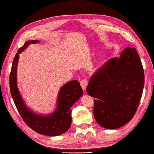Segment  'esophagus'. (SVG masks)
Here are the masks:
<instances>
[{
  "label": "esophagus",
  "instance_id": "1",
  "mask_svg": "<svg viewBox=\"0 0 154 154\" xmlns=\"http://www.w3.org/2000/svg\"><path fill=\"white\" fill-rule=\"evenodd\" d=\"M88 83H89V81H88V79H83L81 81V82H80L81 86V87H82V89L83 90L85 89V88L88 85Z\"/></svg>",
  "mask_w": 154,
  "mask_h": 154
}]
</instances>
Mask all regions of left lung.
Segmentation results:
<instances>
[{"label":"left lung","mask_w":154,"mask_h":154,"mask_svg":"<svg viewBox=\"0 0 154 154\" xmlns=\"http://www.w3.org/2000/svg\"><path fill=\"white\" fill-rule=\"evenodd\" d=\"M144 86V71L134 48L110 59L91 78L86 89L94 98L93 114L109 129L124 126L134 116Z\"/></svg>","instance_id":"8db88e82"}]
</instances>
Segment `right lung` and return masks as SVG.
<instances>
[{"label":"right lung","mask_w":154,"mask_h":154,"mask_svg":"<svg viewBox=\"0 0 154 154\" xmlns=\"http://www.w3.org/2000/svg\"><path fill=\"white\" fill-rule=\"evenodd\" d=\"M38 42V40L28 41L18 50L13 60L10 73V90L15 106L24 122L38 134L55 136L65 132L70 128L71 107L82 96L83 89L79 81L76 80L65 84L59 93L57 109L50 116L38 115L26 106L16 85V69L19 54L26 48L28 45L36 44Z\"/></svg>","instance_id":"right-lung-1"}]
</instances>
